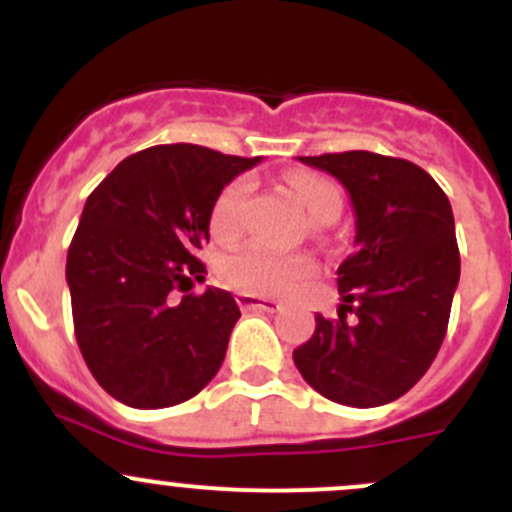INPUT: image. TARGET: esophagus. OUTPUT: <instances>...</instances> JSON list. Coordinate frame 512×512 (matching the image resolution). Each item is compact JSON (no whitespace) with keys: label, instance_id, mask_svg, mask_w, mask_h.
I'll list each match as a JSON object with an SVG mask.
<instances>
[{"label":"esophagus","instance_id":"esophagus-1","mask_svg":"<svg viewBox=\"0 0 512 512\" xmlns=\"http://www.w3.org/2000/svg\"><path fill=\"white\" fill-rule=\"evenodd\" d=\"M237 304H240V309H262V312H277L280 309L275 299L252 297V294H237Z\"/></svg>","mask_w":512,"mask_h":512}]
</instances>
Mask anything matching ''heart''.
Wrapping results in <instances>:
<instances>
[{
  "mask_svg": "<svg viewBox=\"0 0 512 512\" xmlns=\"http://www.w3.org/2000/svg\"><path fill=\"white\" fill-rule=\"evenodd\" d=\"M297 203L307 210L312 223H334L342 213V193L332 180L314 173H292L287 180ZM250 183L235 178L220 190L210 213V227L218 237H232L240 230ZM218 275L225 285L252 297H275L294 289L312 275V262L302 255H275L265 247H245L225 255L218 265Z\"/></svg>",
  "mask_w": 512,
  "mask_h": 512,
  "instance_id": "1",
  "label": "heart"
}]
</instances>
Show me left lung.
<instances>
[{"instance_id":"obj_1","label":"left lung","mask_w":512,"mask_h":512,"mask_svg":"<svg viewBox=\"0 0 512 512\" xmlns=\"http://www.w3.org/2000/svg\"><path fill=\"white\" fill-rule=\"evenodd\" d=\"M299 160L347 188L356 237L337 270L339 317H314L317 327L294 349V364L329 401L384 406L426 374L446 337L461 277L451 203L426 170L404 158L347 151Z\"/></svg>"}]
</instances>
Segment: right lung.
Wrapping results in <instances>:
<instances>
[{
	"label": "right lung",
	"mask_w": 512,
	"mask_h": 512,
	"mask_svg": "<svg viewBox=\"0 0 512 512\" xmlns=\"http://www.w3.org/2000/svg\"><path fill=\"white\" fill-rule=\"evenodd\" d=\"M257 163L193 143L153 146L123 158L86 200L66 257L74 332L121 404H183L218 374L240 307L225 289H188L208 275L198 255L220 190Z\"/></svg>",
	"instance_id": "obj_1"
}]
</instances>
